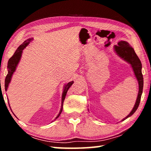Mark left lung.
<instances>
[{
  "instance_id": "1",
  "label": "left lung",
  "mask_w": 151,
  "mask_h": 151,
  "mask_svg": "<svg viewBox=\"0 0 151 151\" xmlns=\"http://www.w3.org/2000/svg\"><path fill=\"white\" fill-rule=\"evenodd\" d=\"M114 50L116 53L122 59L127 61L131 65L132 70L134 71V75L139 83V93H138L137 99L136 100L133 109L130 112L128 116L125 117L122 121H124L125 119L129 118V116H132L134 113V112L137 111V109L139 107L140 98L142 93L143 88V76L142 74V64L140 59L138 57L136 53H135L133 48L131 47L129 43L126 41H120L118 42V45L114 46Z\"/></svg>"
}]
</instances>
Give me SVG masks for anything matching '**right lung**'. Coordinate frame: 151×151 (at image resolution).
Masks as SVG:
<instances>
[{
    "label": "right lung",
    "instance_id": "right-lung-1",
    "mask_svg": "<svg viewBox=\"0 0 151 151\" xmlns=\"http://www.w3.org/2000/svg\"><path fill=\"white\" fill-rule=\"evenodd\" d=\"M32 40V39L31 38V39H29L25 40V41L23 43H22V45H20L19 47H18L17 50L15 51V52L14 53L13 56H12V57L9 60L8 66H7V68H8V74H7V75L6 76V78H5V82H4V88H5V91H7V88H8V87H9V83H11L12 76V75H13V73H14V71L16 70L17 66L18 65V64H19V61L20 60V58H21L22 50H23L24 48H26L27 46L29 45V44L30 42H31ZM73 83H74L73 81H70V82H69V83H68L67 84H66V85H65V86H64L63 92V94H62L61 109L60 110L59 113H58V114L57 115V116L56 117L55 119H57V118H58V116H60L61 112H62L63 103H64V101H65L66 93H67L68 88L70 87L71 85H72L73 84ZM9 105L10 106V104H9Z\"/></svg>",
    "mask_w": 151,
    "mask_h": 151
}]
</instances>
